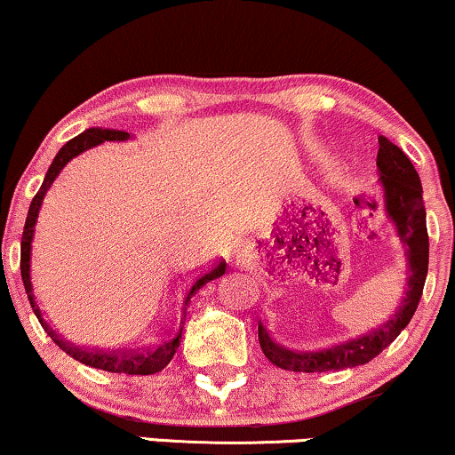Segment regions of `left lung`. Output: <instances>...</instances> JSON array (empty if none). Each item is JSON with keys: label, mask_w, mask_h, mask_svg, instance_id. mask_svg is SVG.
<instances>
[{"label": "left lung", "mask_w": 455, "mask_h": 455, "mask_svg": "<svg viewBox=\"0 0 455 455\" xmlns=\"http://www.w3.org/2000/svg\"><path fill=\"white\" fill-rule=\"evenodd\" d=\"M378 175L384 196V211L388 221L395 226L403 251H405V293H403L396 310L388 316V321L358 335V338L339 341V344L321 347V350H293V347L283 346L259 321V344L263 355L280 369L321 373L369 363L399 338V333L411 321L419 304L426 274H428V232H426L422 181H419L418 171L405 156V151L396 148L382 134L378 137ZM364 204L369 209L378 206L375 200L364 202Z\"/></svg>", "instance_id": "obj_1"}]
</instances>
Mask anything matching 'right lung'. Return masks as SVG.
Here are the masks:
<instances>
[{
  "label": "right lung",
  "mask_w": 455,
  "mask_h": 455,
  "mask_svg": "<svg viewBox=\"0 0 455 455\" xmlns=\"http://www.w3.org/2000/svg\"><path fill=\"white\" fill-rule=\"evenodd\" d=\"M132 139L131 132L126 131H116V128H88L77 137H73L71 141H67L63 148L59 149V154L54 156L52 164H50L46 177H44L42 188L36 194V198L31 200L29 215H27L25 229H22V240H20V274H22V284H25L27 297H29V304L36 312L39 324L44 331L52 338V341L60 350H65L67 355L76 358L88 367L103 369V371L111 373H128V375H151L158 373L166 367L168 363L175 356L179 344H181V333H183V321L185 314H188L189 299L204 287L206 283L215 280L226 274V261L212 263L211 267H206L204 272L196 274V276L185 278L179 287L177 299L172 304V310L168 316L158 324V329L151 331L149 335H145L139 341H134L131 346H120V347H84L76 346L73 341L65 339L59 331L52 329L46 318H44L42 307L37 304L36 289H33V274H31V255H33V240H36V226L39 211H42L44 198H46L48 189L52 188L54 179L60 175V171L76 158V156L84 154L86 149L97 148V145L105 141H128Z\"/></svg>",
  "instance_id": "add662e5"
}]
</instances>
